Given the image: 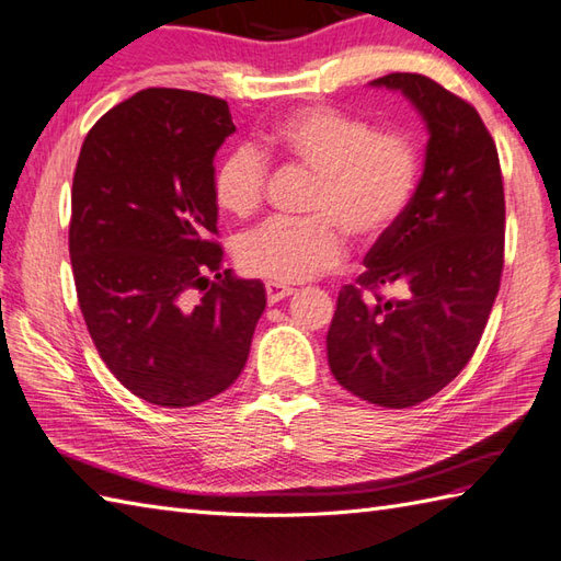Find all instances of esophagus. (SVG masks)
I'll use <instances>...</instances> for the list:
<instances>
[{
    "label": "esophagus",
    "instance_id": "34e87169",
    "mask_svg": "<svg viewBox=\"0 0 561 561\" xmlns=\"http://www.w3.org/2000/svg\"><path fill=\"white\" fill-rule=\"evenodd\" d=\"M265 291H267V301L270 304H279L282 299H287V296L294 294V289L287 287V284H282V282H267L265 284Z\"/></svg>",
    "mask_w": 561,
    "mask_h": 561
}]
</instances>
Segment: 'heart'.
<instances>
[{
	"mask_svg": "<svg viewBox=\"0 0 561 561\" xmlns=\"http://www.w3.org/2000/svg\"><path fill=\"white\" fill-rule=\"evenodd\" d=\"M265 151L316 173L311 219H272L236 245L243 272L270 282H304L337 267L347 236L376 243L402 219L420 178V153L410 137L374 133L366 123L330 105H308L270 129ZM267 159L238 147L214 173V197L238 219L262 207Z\"/></svg>",
	"mask_w": 561,
	"mask_h": 561,
	"instance_id": "b5f03b06",
	"label": "heart"
}]
</instances>
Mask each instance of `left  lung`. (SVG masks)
<instances>
[{
	"mask_svg": "<svg viewBox=\"0 0 561 561\" xmlns=\"http://www.w3.org/2000/svg\"><path fill=\"white\" fill-rule=\"evenodd\" d=\"M371 83L402 91L422 113L424 175L366 270L340 289L328 362L352 396L402 410L444 390L478 350L504 272V178L468 101L410 71ZM386 286L401 296L386 300Z\"/></svg>",
	"mask_w": 561,
	"mask_h": 561,
	"instance_id": "left-lung-1",
	"label": "left lung"
}]
</instances>
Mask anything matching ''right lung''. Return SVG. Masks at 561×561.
Instances as JSON below:
<instances>
[{"instance_id":"right-lung-1","label":"right lung","mask_w":561,"mask_h":561,"mask_svg":"<svg viewBox=\"0 0 561 561\" xmlns=\"http://www.w3.org/2000/svg\"><path fill=\"white\" fill-rule=\"evenodd\" d=\"M229 103L145 89L83 139L71 183L77 299L111 374L159 408H193L241 376L265 311L260 279L224 270L214 153Z\"/></svg>"}]
</instances>
